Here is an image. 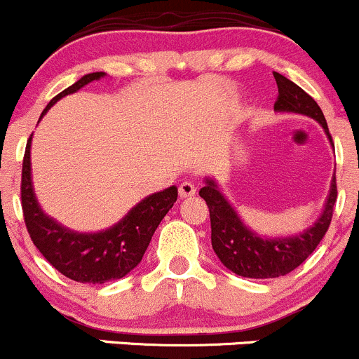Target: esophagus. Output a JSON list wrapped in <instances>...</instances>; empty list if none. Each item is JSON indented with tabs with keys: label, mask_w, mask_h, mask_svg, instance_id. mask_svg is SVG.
Instances as JSON below:
<instances>
[{
	"label": "esophagus",
	"mask_w": 359,
	"mask_h": 359,
	"mask_svg": "<svg viewBox=\"0 0 359 359\" xmlns=\"http://www.w3.org/2000/svg\"><path fill=\"white\" fill-rule=\"evenodd\" d=\"M180 196L181 198H187V196H194L195 191H196V187L191 181H183V183L180 184Z\"/></svg>",
	"instance_id": "34e87169"
}]
</instances>
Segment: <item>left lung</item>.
Instances as JSON below:
<instances>
[{
    "instance_id": "1",
    "label": "left lung",
    "mask_w": 359,
    "mask_h": 359,
    "mask_svg": "<svg viewBox=\"0 0 359 359\" xmlns=\"http://www.w3.org/2000/svg\"><path fill=\"white\" fill-rule=\"evenodd\" d=\"M273 79L279 88L273 109L313 118L325 130L334 147L329 126L318 104L302 87L280 73L273 72ZM200 196L205 200L210 212L212 248L224 267L250 279H273L292 272L315 252L332 221L337 187L334 176L325 207L315 224L304 229L303 233L286 238H262L255 231L243 224L240 215L221 194L214 180H205V187L200 190Z\"/></svg>"
}]
</instances>
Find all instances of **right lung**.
Listing matches in <instances>:
<instances>
[{
  "label": "right lung",
  "instance_id": "obj_1",
  "mask_svg": "<svg viewBox=\"0 0 359 359\" xmlns=\"http://www.w3.org/2000/svg\"><path fill=\"white\" fill-rule=\"evenodd\" d=\"M104 72L88 73L72 87L51 99L41 118L65 95L80 90L87 83L102 79ZM39 118V119H41ZM30 135L22 164V210L27 231L42 257L68 279L82 284H102L125 277L140 264L157 226L175 205L178 188L169 187L149 195L133 207L118 224L99 233H76L57 224L37 203L30 176Z\"/></svg>",
  "mask_w": 359,
  "mask_h": 359
}]
</instances>
